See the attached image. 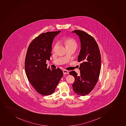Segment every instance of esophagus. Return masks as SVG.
Listing matches in <instances>:
<instances>
[{"label": "esophagus", "instance_id": "obj_1", "mask_svg": "<svg viewBox=\"0 0 126 126\" xmlns=\"http://www.w3.org/2000/svg\"><path fill=\"white\" fill-rule=\"evenodd\" d=\"M63 73L64 74H67L69 73V72L67 70H63Z\"/></svg>", "mask_w": 126, "mask_h": 126}]
</instances>
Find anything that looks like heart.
<instances>
[{
  "label": "heart",
  "mask_w": 126,
  "mask_h": 126,
  "mask_svg": "<svg viewBox=\"0 0 126 126\" xmlns=\"http://www.w3.org/2000/svg\"><path fill=\"white\" fill-rule=\"evenodd\" d=\"M62 43L65 45L66 48H73L76 50L78 47V44L76 40L73 38H68L64 39L62 41ZM56 45H55L53 48V51L54 50L55 48H56Z\"/></svg>",
  "instance_id": "b5f03b06"
}]
</instances>
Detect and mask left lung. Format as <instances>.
I'll return each mask as SVG.
<instances>
[{"label": "left lung", "instance_id": "8db88e82", "mask_svg": "<svg viewBox=\"0 0 126 126\" xmlns=\"http://www.w3.org/2000/svg\"><path fill=\"white\" fill-rule=\"evenodd\" d=\"M72 32L78 35L81 42V49L78 57V62H81L79 68L80 75L78 76L75 71L69 74L75 79L72 85L75 93L85 96L92 91L98 81L101 64L100 53L93 36L82 31L75 30Z\"/></svg>", "mask_w": 126, "mask_h": 126}]
</instances>
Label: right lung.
Returning a JSON list of instances; mask_svg holds the SVG:
<instances>
[{"label":"right lung","mask_w":126,"mask_h":126,"mask_svg":"<svg viewBox=\"0 0 126 126\" xmlns=\"http://www.w3.org/2000/svg\"><path fill=\"white\" fill-rule=\"evenodd\" d=\"M61 32H50L41 33L29 46L25 60V69L28 80L35 90L43 95L54 92L63 72L59 68H47V60H50L53 39Z\"/></svg>","instance_id":"right-lung-1"}]
</instances>
